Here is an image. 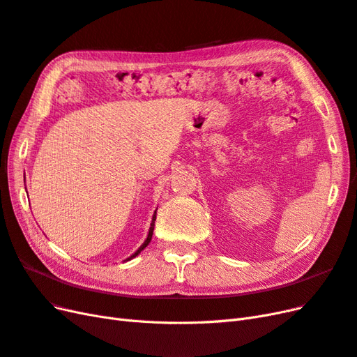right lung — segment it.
<instances>
[{
  "instance_id": "add662e5",
  "label": "right lung",
  "mask_w": 357,
  "mask_h": 357,
  "mask_svg": "<svg viewBox=\"0 0 357 357\" xmlns=\"http://www.w3.org/2000/svg\"><path fill=\"white\" fill-rule=\"evenodd\" d=\"M155 220H156V211H155V214H153V219H152V223H150V229H149V235H147V238H146V241L139 245V248L138 250L131 256V257H128L126 261H131V259H134L135 256H138L139 253H142V250H144V248L149 245V243L152 241V235H153V229H155Z\"/></svg>"
}]
</instances>
